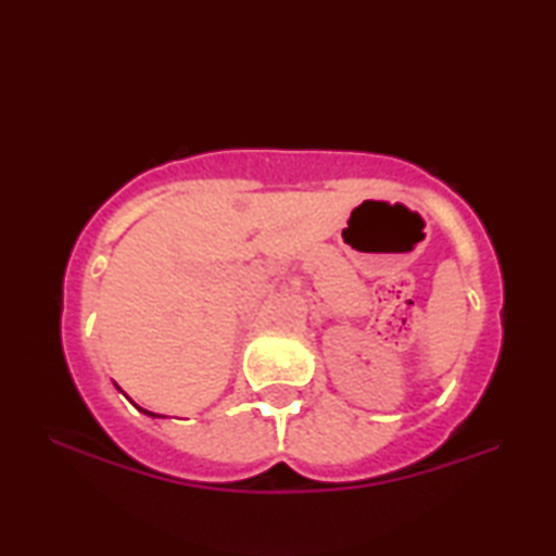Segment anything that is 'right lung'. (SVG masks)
Wrapping results in <instances>:
<instances>
[{
	"mask_svg": "<svg viewBox=\"0 0 556 556\" xmlns=\"http://www.w3.org/2000/svg\"><path fill=\"white\" fill-rule=\"evenodd\" d=\"M142 412H147V409H142ZM147 414H152V412H147ZM152 417H162V414H152Z\"/></svg>",
	"mask_w": 556,
	"mask_h": 556,
	"instance_id": "right-lung-1",
	"label": "right lung"
}]
</instances>
